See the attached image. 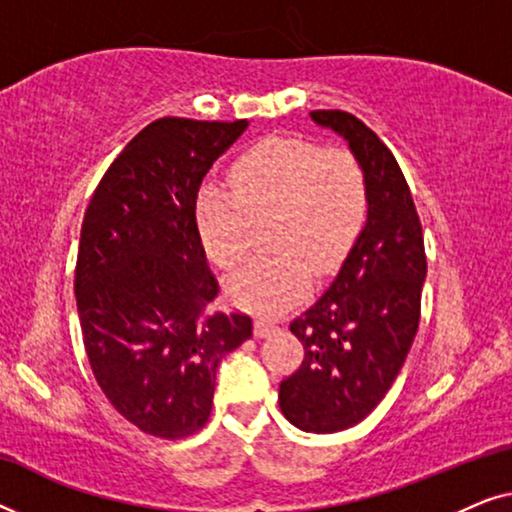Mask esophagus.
I'll list each match as a JSON object with an SVG mask.
<instances>
[{
  "label": "esophagus",
  "instance_id": "1",
  "mask_svg": "<svg viewBox=\"0 0 512 512\" xmlns=\"http://www.w3.org/2000/svg\"><path fill=\"white\" fill-rule=\"evenodd\" d=\"M277 331H279L277 324H272V321H268V319H256L254 321V335H256V338H268V335L277 333Z\"/></svg>",
  "mask_w": 512,
  "mask_h": 512
}]
</instances>
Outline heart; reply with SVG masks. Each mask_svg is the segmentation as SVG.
<instances>
[{"label": "heart", "instance_id": "1", "mask_svg": "<svg viewBox=\"0 0 512 512\" xmlns=\"http://www.w3.org/2000/svg\"><path fill=\"white\" fill-rule=\"evenodd\" d=\"M230 188L202 186L195 226L207 256L235 270L249 254L251 221L270 219L277 254L256 258L228 279L235 305L277 312L298 300L314 275L342 263L368 219V177L349 149L296 137H268L244 151L228 174Z\"/></svg>", "mask_w": 512, "mask_h": 512}]
</instances>
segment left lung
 Segmentation results:
<instances>
[{"instance_id": "1", "label": "left lung", "mask_w": 512, "mask_h": 512, "mask_svg": "<svg viewBox=\"0 0 512 512\" xmlns=\"http://www.w3.org/2000/svg\"><path fill=\"white\" fill-rule=\"evenodd\" d=\"M310 116L345 137L363 163L368 219L333 284L291 321L305 359L279 384V408L298 429L335 433L366 419L401 373L419 326L426 254L394 153L347 111Z\"/></svg>"}]
</instances>
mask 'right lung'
Listing matches in <instances>:
<instances>
[{
	"mask_svg": "<svg viewBox=\"0 0 512 512\" xmlns=\"http://www.w3.org/2000/svg\"><path fill=\"white\" fill-rule=\"evenodd\" d=\"M249 121L158 118L104 172L83 216L74 293L93 375L116 412L156 438L212 415L216 368L251 338V317L209 310L195 200Z\"/></svg>",
	"mask_w": 512,
	"mask_h": 512,
	"instance_id": "1",
	"label": "right lung"
}]
</instances>
